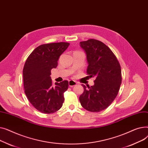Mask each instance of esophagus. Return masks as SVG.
I'll list each match as a JSON object with an SVG mask.
<instances>
[{
    "label": "esophagus",
    "mask_w": 148,
    "mask_h": 148,
    "mask_svg": "<svg viewBox=\"0 0 148 148\" xmlns=\"http://www.w3.org/2000/svg\"><path fill=\"white\" fill-rule=\"evenodd\" d=\"M77 84V83L74 80H69V82H68L69 86H70V87H73V86H76Z\"/></svg>",
    "instance_id": "esophagus-1"
}]
</instances>
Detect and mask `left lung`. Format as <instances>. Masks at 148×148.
<instances>
[{"label":"left lung","instance_id":"1","mask_svg":"<svg viewBox=\"0 0 148 148\" xmlns=\"http://www.w3.org/2000/svg\"><path fill=\"white\" fill-rule=\"evenodd\" d=\"M86 54L87 74L95 77L94 85L84 88L79 100L85 109L99 112L109 106L117 96L122 82L121 68L112 50L103 42L90 39L80 42Z\"/></svg>","mask_w":148,"mask_h":148}]
</instances>
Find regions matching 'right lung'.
I'll list each match as a JSON object with an SVG mask.
<instances>
[{"label": "right lung", "instance_id": "add662e5", "mask_svg": "<svg viewBox=\"0 0 148 148\" xmlns=\"http://www.w3.org/2000/svg\"><path fill=\"white\" fill-rule=\"evenodd\" d=\"M69 43L55 42L36 47L27 58L23 68V83L26 95L32 105L42 113L59 110L64 101V93L68 82L64 80L53 85L51 70L56 68L59 56Z\"/></svg>", "mask_w": 148, "mask_h": 148}]
</instances>
